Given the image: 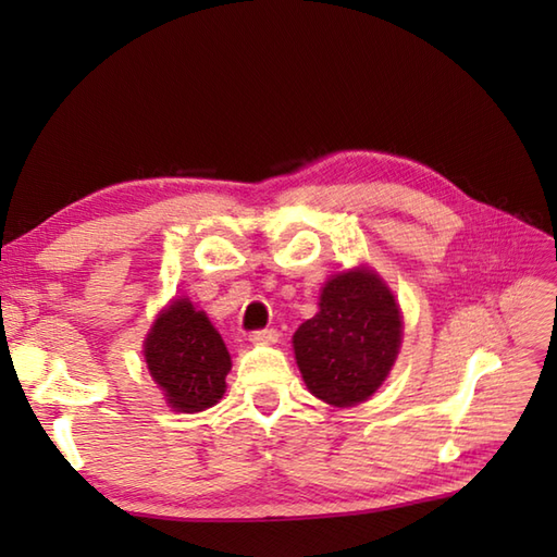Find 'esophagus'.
<instances>
[{
    "mask_svg": "<svg viewBox=\"0 0 557 557\" xmlns=\"http://www.w3.org/2000/svg\"><path fill=\"white\" fill-rule=\"evenodd\" d=\"M251 342H256V345H270V342H277V330L275 327L253 330Z\"/></svg>",
    "mask_w": 557,
    "mask_h": 557,
    "instance_id": "obj_1",
    "label": "esophagus"
}]
</instances>
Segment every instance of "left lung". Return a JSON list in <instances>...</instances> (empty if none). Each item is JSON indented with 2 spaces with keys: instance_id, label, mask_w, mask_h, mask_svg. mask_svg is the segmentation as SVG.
I'll return each instance as SVG.
<instances>
[{
  "instance_id": "1",
  "label": "left lung",
  "mask_w": 557,
  "mask_h": 557,
  "mask_svg": "<svg viewBox=\"0 0 557 557\" xmlns=\"http://www.w3.org/2000/svg\"><path fill=\"white\" fill-rule=\"evenodd\" d=\"M401 318L373 270L327 280L318 313L294 333V354L311 393L335 407L369 399L397 359Z\"/></svg>"
}]
</instances>
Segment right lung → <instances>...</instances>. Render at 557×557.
Here are the masks:
<instances>
[{
  "mask_svg": "<svg viewBox=\"0 0 557 557\" xmlns=\"http://www.w3.org/2000/svg\"><path fill=\"white\" fill-rule=\"evenodd\" d=\"M150 375L176 411H203L224 395L230 351L203 311L176 299L158 315L146 339Z\"/></svg>",
  "mask_w": 557,
  "mask_h": 557,
  "instance_id": "obj_1",
  "label": "right lung"
}]
</instances>
